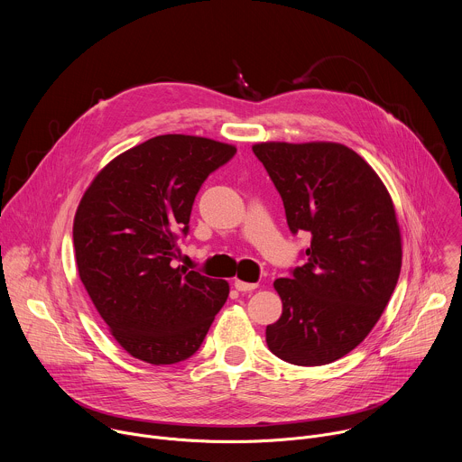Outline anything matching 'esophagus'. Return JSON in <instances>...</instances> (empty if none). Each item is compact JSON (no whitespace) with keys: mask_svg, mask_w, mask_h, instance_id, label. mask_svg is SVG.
I'll return each instance as SVG.
<instances>
[{"mask_svg":"<svg viewBox=\"0 0 462 462\" xmlns=\"http://www.w3.org/2000/svg\"><path fill=\"white\" fill-rule=\"evenodd\" d=\"M234 287H236L237 291H241V292H250V291L257 289V283H246V282L236 280V282H234Z\"/></svg>","mask_w":462,"mask_h":462,"instance_id":"esophagus-1","label":"esophagus"}]
</instances>
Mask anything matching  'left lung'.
Wrapping results in <instances>:
<instances>
[{"label":"left lung","instance_id":"left-lung-1","mask_svg":"<svg viewBox=\"0 0 462 462\" xmlns=\"http://www.w3.org/2000/svg\"><path fill=\"white\" fill-rule=\"evenodd\" d=\"M292 234L309 232L307 263L274 282L283 312L267 346L294 365L351 353L382 316L402 267L391 195L376 171L338 143H259Z\"/></svg>","mask_w":462,"mask_h":462}]
</instances>
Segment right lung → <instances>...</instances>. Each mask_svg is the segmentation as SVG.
I'll use <instances>...</instances> for the list:
<instances>
[{
	"label": "right lung",
	"instance_id": "right-lung-1",
	"mask_svg": "<svg viewBox=\"0 0 462 462\" xmlns=\"http://www.w3.org/2000/svg\"><path fill=\"white\" fill-rule=\"evenodd\" d=\"M236 148L159 135L115 157L86 189L73 223L80 280L131 356L153 365L201 347L230 287L173 265L195 195Z\"/></svg>",
	"mask_w": 462,
	"mask_h": 462
}]
</instances>
